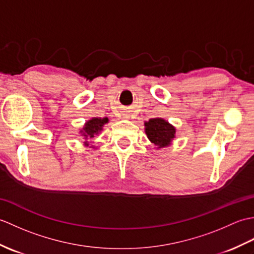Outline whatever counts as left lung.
I'll list each match as a JSON object with an SVG mask.
<instances>
[{"instance_id": "1", "label": "left lung", "mask_w": 254, "mask_h": 254, "mask_svg": "<svg viewBox=\"0 0 254 254\" xmlns=\"http://www.w3.org/2000/svg\"><path fill=\"white\" fill-rule=\"evenodd\" d=\"M145 132L149 141L160 148L170 144L171 139L175 137L176 128L164 119L155 118L145 122Z\"/></svg>"}]
</instances>
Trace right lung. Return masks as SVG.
I'll return each mask as SVG.
<instances>
[{
  "label": "right lung",
  "instance_id": "add662e5",
  "mask_svg": "<svg viewBox=\"0 0 254 254\" xmlns=\"http://www.w3.org/2000/svg\"><path fill=\"white\" fill-rule=\"evenodd\" d=\"M108 122V118H93L91 120H89L87 123L85 124V127L83 128V135L86 137H94L96 134H98L101 130L104 124ZM88 145V144H86Z\"/></svg>",
  "mask_w": 254,
  "mask_h": 254
}]
</instances>
